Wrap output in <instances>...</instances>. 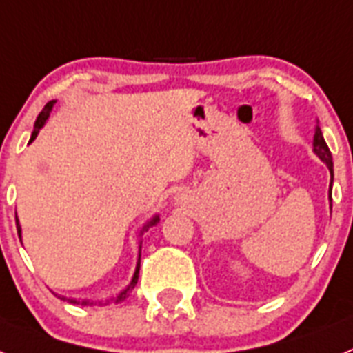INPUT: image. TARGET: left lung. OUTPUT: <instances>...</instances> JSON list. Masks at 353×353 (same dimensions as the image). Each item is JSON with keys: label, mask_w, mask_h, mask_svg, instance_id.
Segmentation results:
<instances>
[{"label": "left lung", "mask_w": 353, "mask_h": 353, "mask_svg": "<svg viewBox=\"0 0 353 353\" xmlns=\"http://www.w3.org/2000/svg\"><path fill=\"white\" fill-rule=\"evenodd\" d=\"M314 152H316V156H318L321 161L327 163L328 170H330V177L334 179V163H332V154H330V150H328V145L327 141H325V138H323V132L321 129H319V125L316 127V132H314ZM328 199H332V181H330V195H328Z\"/></svg>", "instance_id": "left-lung-1"}]
</instances>
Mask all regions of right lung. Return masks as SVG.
<instances>
[{"label":"right lung","instance_id":"obj_1","mask_svg":"<svg viewBox=\"0 0 353 353\" xmlns=\"http://www.w3.org/2000/svg\"><path fill=\"white\" fill-rule=\"evenodd\" d=\"M53 105H55V100H52V102L46 103V105H44V108H43V111L39 112V117H37V120H35L34 132H32L30 143L35 140V136L39 134L41 127H43L44 123H46V120H48V117H50V112H52ZM158 222H159V217H158V215H156V217H152L149 222H147V224H145L143 232H147V230H149L150 226H154V224H158ZM16 226H17V235H19V239H21V226H19V221H17V219H16ZM143 232H141V233H143ZM140 259H141V242H140V256H138V263H136L134 276H132L131 283H129V285H127L125 289H123V291L120 292V294H117V296H114V298H111V300L114 301V303H120V301L125 300L127 296H129V292H131L132 289H134V287H136V283H138V272H140ZM62 300H64V298H62ZM68 301H70V303H81V301H77V300H68ZM88 303H90V301H85V300L82 301V305H88ZM100 305H108V301H105V303H100Z\"/></svg>","mask_w":353,"mask_h":353}]
</instances>
